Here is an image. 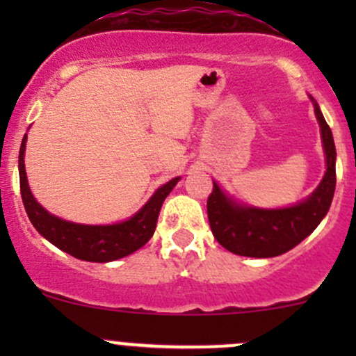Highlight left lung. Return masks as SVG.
Instances as JSON below:
<instances>
[{"label":"left lung","mask_w":356,"mask_h":356,"mask_svg":"<svg viewBox=\"0 0 356 356\" xmlns=\"http://www.w3.org/2000/svg\"><path fill=\"white\" fill-rule=\"evenodd\" d=\"M314 106L321 124L327 170L310 198L282 210H260L239 207L213 182V191L207 201L208 222L215 239L231 253L254 258L286 253L310 236L329 211L336 189V146L331 127L315 102Z\"/></svg>","instance_id":"left-lung-1"}]
</instances>
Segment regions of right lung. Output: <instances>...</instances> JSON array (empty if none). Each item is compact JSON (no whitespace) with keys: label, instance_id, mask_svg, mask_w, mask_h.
I'll use <instances>...</instances> for the list:
<instances>
[{"label":"right lung","instance_id":"add662e5","mask_svg":"<svg viewBox=\"0 0 356 356\" xmlns=\"http://www.w3.org/2000/svg\"><path fill=\"white\" fill-rule=\"evenodd\" d=\"M25 141H27V136H24L19 153L20 193H22V201L29 220L32 222V225L38 229L42 238H46L56 248L79 258V260L98 261V264L127 257L149 241V238L155 232L161 204H163L168 193L177 184L179 177L172 179L160 189H156L152 200L129 220L113 225L72 224V222L62 220V218L48 213L32 196L24 165Z\"/></svg>","mask_w":356,"mask_h":356}]
</instances>
